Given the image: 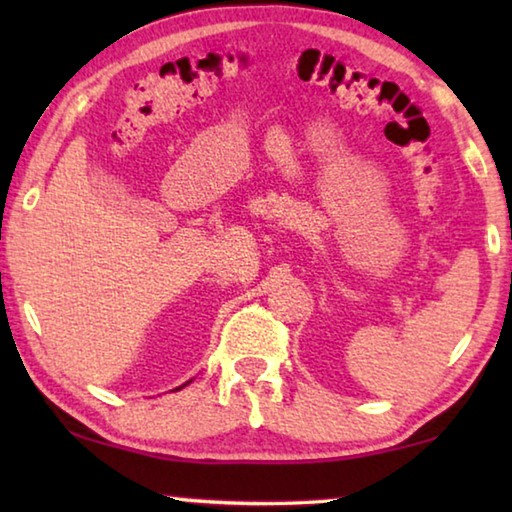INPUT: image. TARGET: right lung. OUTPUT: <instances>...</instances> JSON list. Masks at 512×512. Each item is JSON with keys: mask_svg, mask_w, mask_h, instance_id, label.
Returning <instances> with one entry per match:
<instances>
[{"mask_svg": "<svg viewBox=\"0 0 512 512\" xmlns=\"http://www.w3.org/2000/svg\"><path fill=\"white\" fill-rule=\"evenodd\" d=\"M187 384H189V381H187ZM187 384H183V386H187ZM183 386H180V388H183Z\"/></svg>", "mask_w": 512, "mask_h": 512, "instance_id": "1", "label": "right lung"}]
</instances>
